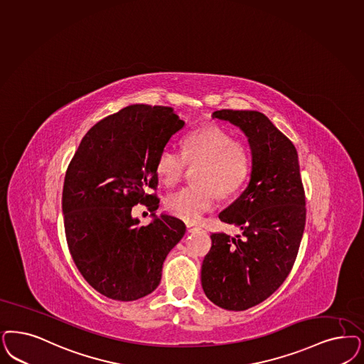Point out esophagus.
<instances>
[{"label":"esophagus","instance_id":"esophagus-1","mask_svg":"<svg viewBox=\"0 0 364 364\" xmlns=\"http://www.w3.org/2000/svg\"><path fill=\"white\" fill-rule=\"evenodd\" d=\"M198 230H200V227L196 226V225H193V223H187V231H188V232H195V231H198Z\"/></svg>","mask_w":364,"mask_h":364}]
</instances>
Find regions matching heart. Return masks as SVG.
Instances as JSON below:
<instances>
[{
	"instance_id": "1",
	"label": "heart",
	"mask_w": 364,
	"mask_h": 364,
	"mask_svg": "<svg viewBox=\"0 0 364 364\" xmlns=\"http://www.w3.org/2000/svg\"><path fill=\"white\" fill-rule=\"evenodd\" d=\"M199 165L196 186L169 193L165 205L169 213L186 222H196L213 208L216 191L222 196L234 193L246 180L250 168V154L245 144L218 126L195 130L183 142V154L172 146L164 148L157 160V175L172 186L181 177L186 165Z\"/></svg>"
}]
</instances>
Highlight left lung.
<instances>
[{
  "label": "left lung",
  "mask_w": 364,
  "mask_h": 364,
  "mask_svg": "<svg viewBox=\"0 0 364 364\" xmlns=\"http://www.w3.org/2000/svg\"><path fill=\"white\" fill-rule=\"evenodd\" d=\"M213 119L238 127L251 151L250 181L219 213L240 234L211 235L201 264V287L215 305L246 311L287 279L305 228V193L294 145L270 119L252 110H218Z\"/></svg>",
  "instance_id": "obj_1"
}]
</instances>
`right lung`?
<instances>
[{"label":"right lung","mask_w":364,"mask_h":364,"mask_svg":"<svg viewBox=\"0 0 364 364\" xmlns=\"http://www.w3.org/2000/svg\"><path fill=\"white\" fill-rule=\"evenodd\" d=\"M186 122L172 107L130 105L92 126L64 178L62 208L67 245L77 270L100 294L118 301L148 296L186 225L156 215L157 160ZM146 203L154 220L139 227L131 215Z\"/></svg>","instance_id":"add662e5"}]
</instances>
